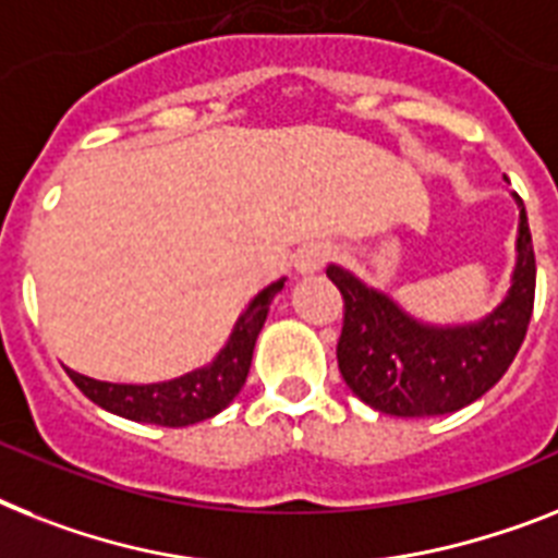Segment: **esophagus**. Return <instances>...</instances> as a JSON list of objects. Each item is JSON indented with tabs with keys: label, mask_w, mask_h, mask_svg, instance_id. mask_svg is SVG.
<instances>
[{
	"label": "esophagus",
	"mask_w": 558,
	"mask_h": 558,
	"mask_svg": "<svg viewBox=\"0 0 558 558\" xmlns=\"http://www.w3.org/2000/svg\"><path fill=\"white\" fill-rule=\"evenodd\" d=\"M330 256H333V247H330L328 242H311V245L299 247L296 256H293V268L302 276L316 274V270H322L328 265Z\"/></svg>",
	"instance_id": "obj_1"
}]
</instances>
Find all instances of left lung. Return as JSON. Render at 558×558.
Segmentation results:
<instances>
[{
  "instance_id": "1",
  "label": "left lung",
  "mask_w": 558,
  "mask_h": 558,
  "mask_svg": "<svg viewBox=\"0 0 558 558\" xmlns=\"http://www.w3.org/2000/svg\"><path fill=\"white\" fill-rule=\"evenodd\" d=\"M517 265L505 296L471 322H425L390 293L342 265L328 279L342 290L339 371L344 385L390 416H441L476 402L505 376L527 333L536 290L531 228L519 196Z\"/></svg>"
}]
</instances>
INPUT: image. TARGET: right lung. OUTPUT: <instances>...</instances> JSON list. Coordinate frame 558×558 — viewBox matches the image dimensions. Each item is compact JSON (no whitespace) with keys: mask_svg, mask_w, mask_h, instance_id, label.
<instances>
[{"mask_svg":"<svg viewBox=\"0 0 558 558\" xmlns=\"http://www.w3.org/2000/svg\"><path fill=\"white\" fill-rule=\"evenodd\" d=\"M284 279H276L268 288H262L256 296L239 313L233 322L228 342L219 348L207 365L193 367L177 379L147 381V385H131V381H102L71 373L73 385L90 399L94 404L117 413L131 422L165 427H187L196 422L222 413L239 396L242 385L251 371L253 348L259 339L265 319H268L270 302L282 290Z\"/></svg>","mask_w":558,"mask_h":558,"instance_id":"add662e5","label":"right lung"}]
</instances>
